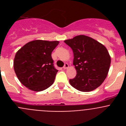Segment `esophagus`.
Returning <instances> with one entry per match:
<instances>
[{"label": "esophagus", "mask_w": 126, "mask_h": 126, "mask_svg": "<svg viewBox=\"0 0 126 126\" xmlns=\"http://www.w3.org/2000/svg\"><path fill=\"white\" fill-rule=\"evenodd\" d=\"M68 67H69V64H67V63H65V64H64V67H63V69H65L67 68Z\"/></svg>", "instance_id": "obj_1"}]
</instances>
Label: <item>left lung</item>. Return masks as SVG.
<instances>
[{
  "instance_id": "1",
  "label": "left lung",
  "mask_w": 126,
  "mask_h": 126,
  "mask_svg": "<svg viewBox=\"0 0 126 126\" xmlns=\"http://www.w3.org/2000/svg\"><path fill=\"white\" fill-rule=\"evenodd\" d=\"M73 50L77 74L71 85L83 92H91L102 84L107 76L110 57L105 47L92 38L78 35L64 41Z\"/></svg>"
}]
</instances>
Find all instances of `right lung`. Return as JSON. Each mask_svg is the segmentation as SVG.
<instances>
[{"label": "right lung", "mask_w": 126, "mask_h": 126, "mask_svg": "<svg viewBox=\"0 0 126 126\" xmlns=\"http://www.w3.org/2000/svg\"><path fill=\"white\" fill-rule=\"evenodd\" d=\"M59 43L58 41H32L16 53L14 71L24 86L40 92L53 84L58 70L54 66L51 54Z\"/></svg>", "instance_id": "obj_1"}]
</instances>
